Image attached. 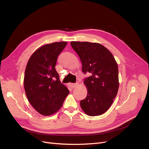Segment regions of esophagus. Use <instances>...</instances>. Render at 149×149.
I'll list each match as a JSON object with an SVG mask.
<instances>
[{"mask_svg": "<svg viewBox=\"0 0 149 149\" xmlns=\"http://www.w3.org/2000/svg\"><path fill=\"white\" fill-rule=\"evenodd\" d=\"M70 86H71V88H76V86H78V83H71L70 84Z\"/></svg>", "mask_w": 149, "mask_h": 149, "instance_id": "esophagus-1", "label": "esophagus"}]
</instances>
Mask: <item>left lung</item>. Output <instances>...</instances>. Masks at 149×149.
Segmentation results:
<instances>
[{
	"label": "left lung",
	"instance_id": "left-lung-1",
	"mask_svg": "<svg viewBox=\"0 0 149 149\" xmlns=\"http://www.w3.org/2000/svg\"><path fill=\"white\" fill-rule=\"evenodd\" d=\"M71 45L80 58L83 72L91 74L84 81L88 95L80 102L81 109L89 116L103 114L113 104L119 88L116 61L100 44L73 41Z\"/></svg>",
	"mask_w": 149,
	"mask_h": 149
}]
</instances>
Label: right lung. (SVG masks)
Listing matches in <instances>:
<instances>
[{
	"label": "right lung",
	"mask_w": 149,
	"mask_h": 149,
	"mask_svg": "<svg viewBox=\"0 0 149 149\" xmlns=\"http://www.w3.org/2000/svg\"><path fill=\"white\" fill-rule=\"evenodd\" d=\"M66 44V42H54L39 47L31 56L26 67V95L34 109L44 116L57 112L69 94L55 68L58 55Z\"/></svg>",
	"instance_id": "obj_1"
}]
</instances>
